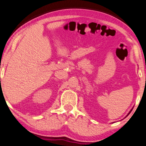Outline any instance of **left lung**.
Returning a JSON list of instances; mask_svg holds the SVG:
<instances>
[{
	"instance_id": "left-lung-1",
	"label": "left lung",
	"mask_w": 146,
	"mask_h": 146,
	"mask_svg": "<svg viewBox=\"0 0 146 146\" xmlns=\"http://www.w3.org/2000/svg\"><path fill=\"white\" fill-rule=\"evenodd\" d=\"M132 109H133V108H132V109H131V110H130V112H129V113H128V115H126V117H127V116H128V115H129V114H130V113H131V111H132Z\"/></svg>"
}]
</instances>
